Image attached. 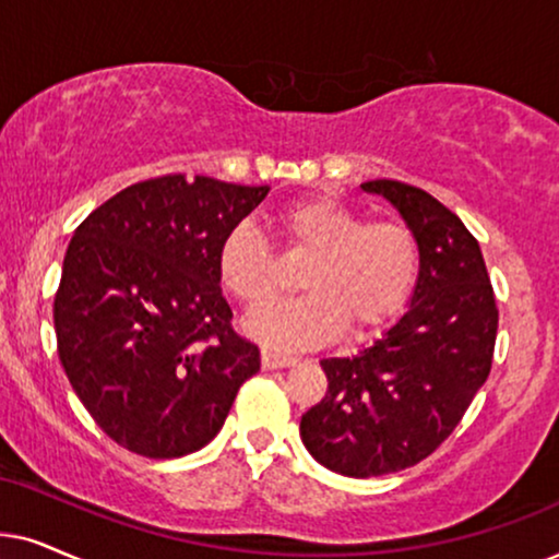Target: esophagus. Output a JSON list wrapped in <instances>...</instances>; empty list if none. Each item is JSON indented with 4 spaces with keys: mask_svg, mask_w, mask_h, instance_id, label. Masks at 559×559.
<instances>
[{
    "mask_svg": "<svg viewBox=\"0 0 559 559\" xmlns=\"http://www.w3.org/2000/svg\"><path fill=\"white\" fill-rule=\"evenodd\" d=\"M260 362H263L265 370H281V368L296 366V357L278 355V353H267V349H263V355H260Z\"/></svg>",
    "mask_w": 559,
    "mask_h": 559,
    "instance_id": "esophagus-1",
    "label": "esophagus"
}]
</instances>
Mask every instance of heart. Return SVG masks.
Wrapping results in <instances>:
<instances>
[{
	"label": "heart",
	"mask_w": 559,
	"mask_h": 559,
	"mask_svg": "<svg viewBox=\"0 0 559 559\" xmlns=\"http://www.w3.org/2000/svg\"><path fill=\"white\" fill-rule=\"evenodd\" d=\"M288 248L311 252L296 299L275 301L245 319V332L267 347L322 345L345 330L353 337L381 330L404 309L419 275V242L399 219L366 222L353 206L309 197L278 212ZM219 284L258 307L278 292V265L255 222L242 219L217 245Z\"/></svg>",
	"instance_id": "b5f03b06"
}]
</instances>
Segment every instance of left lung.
I'll use <instances>...</instances> for the list:
<instances>
[{
	"label": "left lung",
	"instance_id": "1",
	"mask_svg": "<svg viewBox=\"0 0 559 559\" xmlns=\"http://www.w3.org/2000/svg\"><path fill=\"white\" fill-rule=\"evenodd\" d=\"M419 242L408 309L353 357H326V393L301 416L309 455L347 478L399 473L452 435L493 362L496 296L480 245L457 214L416 186L360 183Z\"/></svg>",
	"mask_w": 559,
	"mask_h": 559
}]
</instances>
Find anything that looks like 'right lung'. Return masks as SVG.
Masks as SVG:
<instances>
[{"label": "right lung", "instance_id": "1", "mask_svg": "<svg viewBox=\"0 0 559 559\" xmlns=\"http://www.w3.org/2000/svg\"><path fill=\"white\" fill-rule=\"evenodd\" d=\"M265 197L267 186L160 176L115 193L73 233L53 304L58 357L124 450H202L260 370V349L229 324L217 245Z\"/></svg>", "mask_w": 559, "mask_h": 559}]
</instances>
